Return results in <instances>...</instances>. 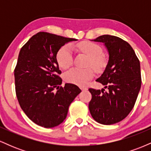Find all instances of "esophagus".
I'll use <instances>...</instances> for the list:
<instances>
[{
    "label": "esophagus",
    "instance_id": "esophagus-1",
    "mask_svg": "<svg viewBox=\"0 0 151 151\" xmlns=\"http://www.w3.org/2000/svg\"><path fill=\"white\" fill-rule=\"evenodd\" d=\"M81 91H85V90H87L86 88H84V87H81Z\"/></svg>",
    "mask_w": 151,
    "mask_h": 151
}]
</instances>
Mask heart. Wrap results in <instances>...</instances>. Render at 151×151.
I'll list each match as a JSON object with an SVG mask.
<instances>
[{
	"label": "heart",
	"instance_id": "heart-1",
	"mask_svg": "<svg viewBox=\"0 0 151 151\" xmlns=\"http://www.w3.org/2000/svg\"><path fill=\"white\" fill-rule=\"evenodd\" d=\"M77 47L81 52L89 57L88 65L91 66L95 70H100L104 65V60L102 57V50L98 45L95 43L83 41L77 45ZM57 62L59 66L62 69H67L72 65L73 55L72 47L69 45L62 46L57 53ZM93 76V71L91 68L81 69L74 68L66 72L65 79L67 82L76 85L84 86L88 81Z\"/></svg>",
	"mask_w": 151,
	"mask_h": 151
}]
</instances>
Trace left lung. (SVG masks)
Returning <instances> with one entry per match:
<instances>
[{
  "mask_svg": "<svg viewBox=\"0 0 151 151\" xmlns=\"http://www.w3.org/2000/svg\"><path fill=\"white\" fill-rule=\"evenodd\" d=\"M93 41L104 43L109 60L96 79L104 89H89L92 96L89 111L98 123L111 125L125 119L134 106L141 86V66L134 50L121 38L104 35Z\"/></svg>",
  "mask_w": 151,
  "mask_h": 151,
  "instance_id": "1",
  "label": "left lung"
}]
</instances>
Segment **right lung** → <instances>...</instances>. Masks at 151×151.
I'll return each instance as SVG.
<instances>
[{
	"instance_id": "obj_1",
	"label": "right lung",
	"mask_w": 151,
	"mask_h": 151,
	"mask_svg": "<svg viewBox=\"0 0 151 151\" xmlns=\"http://www.w3.org/2000/svg\"><path fill=\"white\" fill-rule=\"evenodd\" d=\"M76 40L40 32L20 50L14 71L15 92L22 111L38 126L52 128L62 124L70 104L81 91L73 84L60 86L61 71L56 59L62 46Z\"/></svg>"
}]
</instances>
